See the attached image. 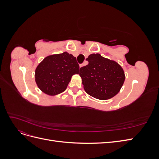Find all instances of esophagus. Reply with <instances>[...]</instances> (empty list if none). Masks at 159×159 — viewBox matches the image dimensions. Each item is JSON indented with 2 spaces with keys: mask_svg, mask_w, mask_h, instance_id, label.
Returning <instances> with one entry per match:
<instances>
[{
  "mask_svg": "<svg viewBox=\"0 0 159 159\" xmlns=\"http://www.w3.org/2000/svg\"><path fill=\"white\" fill-rule=\"evenodd\" d=\"M85 64L84 63V64H80V68H81V67H83L84 66H85Z\"/></svg>",
  "mask_w": 159,
  "mask_h": 159,
  "instance_id": "1",
  "label": "esophagus"
}]
</instances>
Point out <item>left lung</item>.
Listing matches in <instances>:
<instances>
[{
  "label": "left lung",
  "mask_w": 159,
  "mask_h": 159,
  "mask_svg": "<svg viewBox=\"0 0 159 159\" xmlns=\"http://www.w3.org/2000/svg\"><path fill=\"white\" fill-rule=\"evenodd\" d=\"M86 60L89 64L81 67L80 70L85 91L98 99L105 100L114 97L125 81L121 67L99 54H91Z\"/></svg>",
  "instance_id": "left-lung-1"
}]
</instances>
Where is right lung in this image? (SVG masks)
<instances>
[{
    "mask_svg": "<svg viewBox=\"0 0 159 159\" xmlns=\"http://www.w3.org/2000/svg\"><path fill=\"white\" fill-rule=\"evenodd\" d=\"M79 70L76 57L65 52L45 57L36 69L35 80L43 92L55 95L66 90L71 76Z\"/></svg>",
    "mask_w": 159,
    "mask_h": 159,
    "instance_id": "add662e5",
    "label": "right lung"
}]
</instances>
